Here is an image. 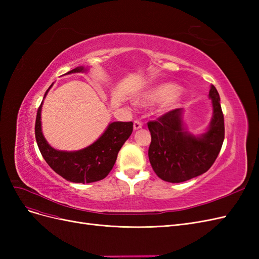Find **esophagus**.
Here are the masks:
<instances>
[{
  "instance_id": "obj_1",
  "label": "esophagus",
  "mask_w": 259,
  "mask_h": 259,
  "mask_svg": "<svg viewBox=\"0 0 259 259\" xmlns=\"http://www.w3.org/2000/svg\"><path fill=\"white\" fill-rule=\"evenodd\" d=\"M142 127H143L142 122H139V121H135V122H134V131L140 130Z\"/></svg>"
}]
</instances>
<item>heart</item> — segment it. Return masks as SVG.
<instances>
[{
	"instance_id": "1",
	"label": "heart",
	"mask_w": 259,
	"mask_h": 259,
	"mask_svg": "<svg viewBox=\"0 0 259 259\" xmlns=\"http://www.w3.org/2000/svg\"><path fill=\"white\" fill-rule=\"evenodd\" d=\"M183 100V93L173 83H161L145 92L138 103L143 106H151L162 103L165 110H171L179 106Z\"/></svg>"
}]
</instances>
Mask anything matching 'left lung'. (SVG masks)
I'll return each mask as SVG.
<instances>
[{"label": "left lung", "instance_id": "1", "mask_svg": "<svg viewBox=\"0 0 259 259\" xmlns=\"http://www.w3.org/2000/svg\"><path fill=\"white\" fill-rule=\"evenodd\" d=\"M213 116L206 131L193 135L184 123V109H175L156 121L148 123L151 133L149 161L155 174L168 183H183L202 175L213 165L225 138L221 98L210 85Z\"/></svg>", "mask_w": 259, "mask_h": 259}]
</instances>
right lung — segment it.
I'll use <instances>...</instances> for the list:
<instances>
[{
  "label": "right lung",
  "mask_w": 259,
  "mask_h": 259,
  "mask_svg": "<svg viewBox=\"0 0 259 259\" xmlns=\"http://www.w3.org/2000/svg\"><path fill=\"white\" fill-rule=\"evenodd\" d=\"M89 68L76 67L66 74L86 72ZM54 84V83H53ZM46 91L44 98L53 86ZM43 98V100H44ZM38 107L35 120V139L41 154L51 168L68 182L90 184L104 179L112 169L120 149L133 132V122H112L92 145L76 151H64L53 148L42 132L41 111Z\"/></svg>",
  "instance_id": "add662e5"
}]
</instances>
